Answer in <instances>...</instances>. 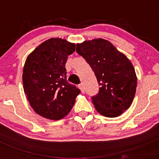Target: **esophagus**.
Masks as SVG:
<instances>
[{
  "label": "esophagus",
  "instance_id": "esophagus-1",
  "mask_svg": "<svg viewBox=\"0 0 159 159\" xmlns=\"http://www.w3.org/2000/svg\"><path fill=\"white\" fill-rule=\"evenodd\" d=\"M79 88L80 90V91H81L82 93H84L85 92V90H84V84H80L79 85Z\"/></svg>",
  "mask_w": 159,
  "mask_h": 159
}]
</instances>
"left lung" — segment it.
<instances>
[{
	"instance_id": "1",
	"label": "left lung",
	"mask_w": 159,
	"mask_h": 159,
	"mask_svg": "<svg viewBox=\"0 0 159 159\" xmlns=\"http://www.w3.org/2000/svg\"><path fill=\"white\" fill-rule=\"evenodd\" d=\"M76 51L91 66L100 86L98 94L91 98L96 111L106 117L121 115L131 105L137 86L131 61L102 39L77 44Z\"/></svg>"
}]
</instances>
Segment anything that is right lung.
Returning a JSON list of instances; mask_svg holds the SVG:
<instances>
[{
  "label": "right lung",
  "mask_w": 159,
  "mask_h": 159,
  "mask_svg": "<svg viewBox=\"0 0 159 159\" xmlns=\"http://www.w3.org/2000/svg\"><path fill=\"white\" fill-rule=\"evenodd\" d=\"M75 43L52 38L29 54L23 70L25 94L33 109L42 117L60 120L68 114L80 90L66 80V63Z\"/></svg>",
  "instance_id": "right-lung-1"
}]
</instances>
